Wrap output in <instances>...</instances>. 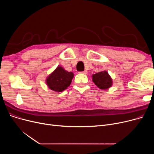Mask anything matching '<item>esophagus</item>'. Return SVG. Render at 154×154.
Masks as SVG:
<instances>
[{
	"mask_svg": "<svg viewBox=\"0 0 154 154\" xmlns=\"http://www.w3.org/2000/svg\"><path fill=\"white\" fill-rule=\"evenodd\" d=\"M79 73H80V74H87V71L84 70L83 72H80Z\"/></svg>",
	"mask_w": 154,
	"mask_h": 154,
	"instance_id": "34e87169",
	"label": "esophagus"
}]
</instances>
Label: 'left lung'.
Here are the masks:
<instances>
[{"label": "left lung", "mask_w": 154, "mask_h": 154, "mask_svg": "<svg viewBox=\"0 0 154 154\" xmlns=\"http://www.w3.org/2000/svg\"><path fill=\"white\" fill-rule=\"evenodd\" d=\"M92 81L99 88L106 90L112 85V79L107 71H102L93 74Z\"/></svg>", "instance_id": "8db88e82"}]
</instances>
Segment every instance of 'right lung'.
Wrapping results in <instances>:
<instances>
[{
  "label": "right lung",
  "instance_id": "obj_1",
  "mask_svg": "<svg viewBox=\"0 0 154 154\" xmlns=\"http://www.w3.org/2000/svg\"><path fill=\"white\" fill-rule=\"evenodd\" d=\"M72 72H67L61 66H58L46 79V84L51 90L61 92L70 85L74 77Z\"/></svg>",
  "mask_w": 154,
  "mask_h": 154
}]
</instances>
